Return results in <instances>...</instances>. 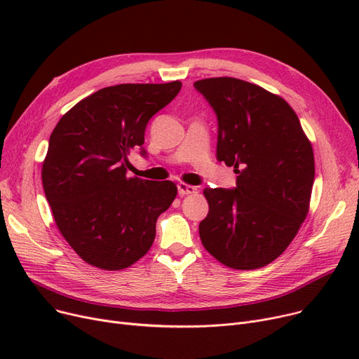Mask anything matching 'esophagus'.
<instances>
[{
  "mask_svg": "<svg viewBox=\"0 0 359 359\" xmlns=\"http://www.w3.org/2000/svg\"><path fill=\"white\" fill-rule=\"evenodd\" d=\"M177 192L180 196H187V195H195L198 194V187L196 186H192V184H187V183H183L180 182L177 184Z\"/></svg>",
  "mask_w": 359,
  "mask_h": 359,
  "instance_id": "obj_1",
  "label": "esophagus"
}]
</instances>
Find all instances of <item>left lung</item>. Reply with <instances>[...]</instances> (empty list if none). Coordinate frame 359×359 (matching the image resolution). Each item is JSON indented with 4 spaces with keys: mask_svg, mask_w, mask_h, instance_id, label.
Listing matches in <instances>:
<instances>
[{
    "mask_svg": "<svg viewBox=\"0 0 359 359\" xmlns=\"http://www.w3.org/2000/svg\"><path fill=\"white\" fill-rule=\"evenodd\" d=\"M195 88L218 119L217 158L237 173L234 189L206 187L203 248L222 265L250 271L285 252L309 214L313 147L292 107L276 94L231 77Z\"/></svg>",
    "mask_w": 359,
    "mask_h": 359,
    "instance_id": "left-lung-1",
    "label": "left lung"
}]
</instances>
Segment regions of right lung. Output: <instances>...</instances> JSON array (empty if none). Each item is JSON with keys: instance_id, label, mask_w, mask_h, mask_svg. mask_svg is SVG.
Here are the masks:
<instances>
[{"instance_id": "1", "label": "right lung", "mask_w": 359, "mask_h": 359, "mask_svg": "<svg viewBox=\"0 0 359 359\" xmlns=\"http://www.w3.org/2000/svg\"><path fill=\"white\" fill-rule=\"evenodd\" d=\"M180 81L104 87L56 123L42 183L56 227L88 265L121 271L153 246L156 222L177 195L173 182L126 176L148 121L172 102Z\"/></svg>"}]
</instances>
